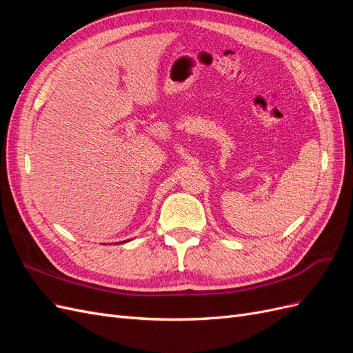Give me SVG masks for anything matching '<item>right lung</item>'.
Wrapping results in <instances>:
<instances>
[{
    "label": "right lung",
    "instance_id": "obj_1",
    "mask_svg": "<svg viewBox=\"0 0 353 353\" xmlns=\"http://www.w3.org/2000/svg\"><path fill=\"white\" fill-rule=\"evenodd\" d=\"M122 243H126V241H122ZM116 244H117V243H116Z\"/></svg>",
    "mask_w": 353,
    "mask_h": 353
}]
</instances>
